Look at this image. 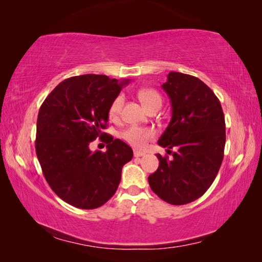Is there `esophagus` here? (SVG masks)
I'll list each match as a JSON object with an SVG mask.
<instances>
[{
	"mask_svg": "<svg viewBox=\"0 0 262 262\" xmlns=\"http://www.w3.org/2000/svg\"><path fill=\"white\" fill-rule=\"evenodd\" d=\"M144 152H142V151H139V150H134V157H142V156H144Z\"/></svg>",
	"mask_w": 262,
	"mask_h": 262,
	"instance_id": "1",
	"label": "esophagus"
}]
</instances>
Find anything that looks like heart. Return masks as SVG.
Masks as SVG:
<instances>
[{"mask_svg":"<svg viewBox=\"0 0 262 262\" xmlns=\"http://www.w3.org/2000/svg\"><path fill=\"white\" fill-rule=\"evenodd\" d=\"M139 98L145 106V108L149 110L155 105H162V97L154 89H142L139 91ZM123 103H125V97L119 95L112 100L110 105L108 114L112 119L119 118L121 113ZM155 136V130L151 128L140 127V126H130L127 129L122 132L121 137L128 144L137 149H143L147 147L148 142Z\"/></svg>","mask_w":262,"mask_h":262,"instance_id":"heart-1","label":"heart"}]
</instances>
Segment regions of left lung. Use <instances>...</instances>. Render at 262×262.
Returning <instances> with one entry per match:
<instances>
[{
  "label": "left lung",
  "mask_w": 262,
  "mask_h": 262,
  "mask_svg": "<svg viewBox=\"0 0 262 262\" xmlns=\"http://www.w3.org/2000/svg\"><path fill=\"white\" fill-rule=\"evenodd\" d=\"M162 88L171 99L172 118L158 144L172 157L157 154L159 166L148 181L163 201L180 206L201 198L219 173L225 120L219 98L198 77L171 72Z\"/></svg>",
  "instance_id": "1"
}]
</instances>
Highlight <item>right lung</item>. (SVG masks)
Masks as SVG:
<instances>
[{
    "label": "right lung",
    "mask_w": 262,
    "mask_h": 262,
    "mask_svg": "<svg viewBox=\"0 0 262 262\" xmlns=\"http://www.w3.org/2000/svg\"><path fill=\"white\" fill-rule=\"evenodd\" d=\"M128 82L95 74L70 77L39 110L35 152L42 173L57 196L79 209L107 202L117 192L122 166L133 158L129 145L101 132L111 103ZM97 137L108 143L105 153L88 148Z\"/></svg>",
    "instance_id": "add662e5"
}]
</instances>
